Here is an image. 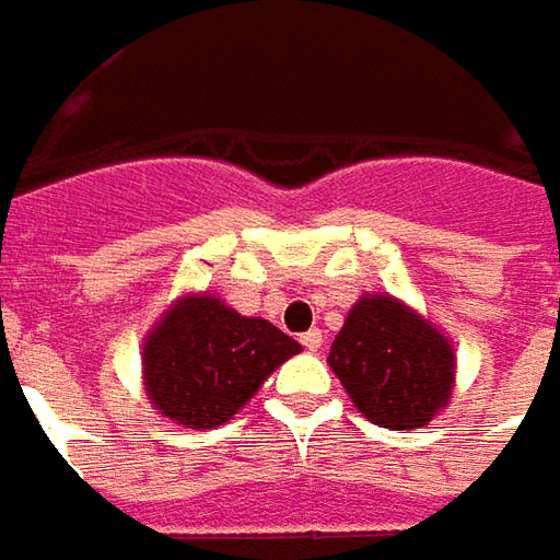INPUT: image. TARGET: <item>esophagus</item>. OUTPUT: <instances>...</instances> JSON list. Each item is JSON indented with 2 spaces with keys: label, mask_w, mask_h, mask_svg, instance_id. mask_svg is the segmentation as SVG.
I'll use <instances>...</instances> for the list:
<instances>
[{
  "label": "esophagus",
  "mask_w": 560,
  "mask_h": 560,
  "mask_svg": "<svg viewBox=\"0 0 560 560\" xmlns=\"http://www.w3.org/2000/svg\"><path fill=\"white\" fill-rule=\"evenodd\" d=\"M308 352H317L320 349V342H324V336H320V330H308V334H302V339H299Z\"/></svg>",
  "instance_id": "esophagus-1"
}]
</instances>
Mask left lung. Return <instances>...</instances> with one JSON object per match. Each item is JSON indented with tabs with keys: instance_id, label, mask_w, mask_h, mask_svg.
<instances>
[{
	"instance_id": "obj_1",
	"label": "left lung",
	"mask_w": 560,
	"mask_h": 560,
	"mask_svg": "<svg viewBox=\"0 0 560 560\" xmlns=\"http://www.w3.org/2000/svg\"><path fill=\"white\" fill-rule=\"evenodd\" d=\"M327 361L358 411L389 430L427 427L452 398L448 336L393 295H361Z\"/></svg>"
}]
</instances>
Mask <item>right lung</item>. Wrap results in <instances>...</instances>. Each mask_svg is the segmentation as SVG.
Instances as JSON below:
<instances>
[{"label":"right lung","instance_id":"1","mask_svg":"<svg viewBox=\"0 0 560 560\" xmlns=\"http://www.w3.org/2000/svg\"><path fill=\"white\" fill-rule=\"evenodd\" d=\"M302 346L270 320L243 317L211 292L177 299L142 342L152 408L192 430L233 418Z\"/></svg>","mask_w":560,"mask_h":560}]
</instances>
